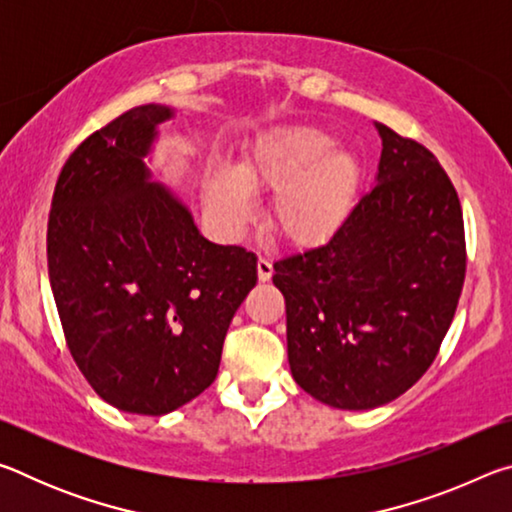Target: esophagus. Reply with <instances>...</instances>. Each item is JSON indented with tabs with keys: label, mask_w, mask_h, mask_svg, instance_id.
<instances>
[{
	"label": "esophagus",
	"mask_w": 512,
	"mask_h": 512,
	"mask_svg": "<svg viewBox=\"0 0 512 512\" xmlns=\"http://www.w3.org/2000/svg\"><path fill=\"white\" fill-rule=\"evenodd\" d=\"M257 277H259V282H268L273 277V264L264 257H259V262H257Z\"/></svg>",
	"instance_id": "34e87169"
}]
</instances>
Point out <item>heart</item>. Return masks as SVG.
Wrapping results in <instances>:
<instances>
[{"mask_svg":"<svg viewBox=\"0 0 512 512\" xmlns=\"http://www.w3.org/2000/svg\"><path fill=\"white\" fill-rule=\"evenodd\" d=\"M366 171L352 149L318 128H282L253 144L237 169L216 167L205 205L223 235L235 237L255 214V192H275L273 221L302 246L320 244L343 228L357 207Z\"/></svg>","mask_w":512,"mask_h":512,"instance_id":"b5f03b06","label":"heart"}]
</instances>
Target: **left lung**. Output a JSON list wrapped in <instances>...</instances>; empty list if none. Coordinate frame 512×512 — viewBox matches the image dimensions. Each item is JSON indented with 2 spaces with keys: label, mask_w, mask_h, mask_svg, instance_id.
<instances>
[{
  "label": "left lung",
  "mask_w": 512,
  "mask_h": 512,
  "mask_svg": "<svg viewBox=\"0 0 512 512\" xmlns=\"http://www.w3.org/2000/svg\"><path fill=\"white\" fill-rule=\"evenodd\" d=\"M375 126L377 185L325 244L273 264L293 379L348 411L393 402L429 370L465 280L452 180L422 144Z\"/></svg>",
  "instance_id": "1"
}]
</instances>
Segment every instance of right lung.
Returning a JSON list of instances; mask_svg holds the SVG:
<instances>
[{
    "label": "right lung",
    "mask_w": 512,
    "mask_h": 512,
    "mask_svg": "<svg viewBox=\"0 0 512 512\" xmlns=\"http://www.w3.org/2000/svg\"><path fill=\"white\" fill-rule=\"evenodd\" d=\"M173 110L137 106L69 155L47 223L49 280L67 348L101 400L164 415L216 379L257 257L198 232L144 158Z\"/></svg>",
    "instance_id": "add662e5"
}]
</instances>
